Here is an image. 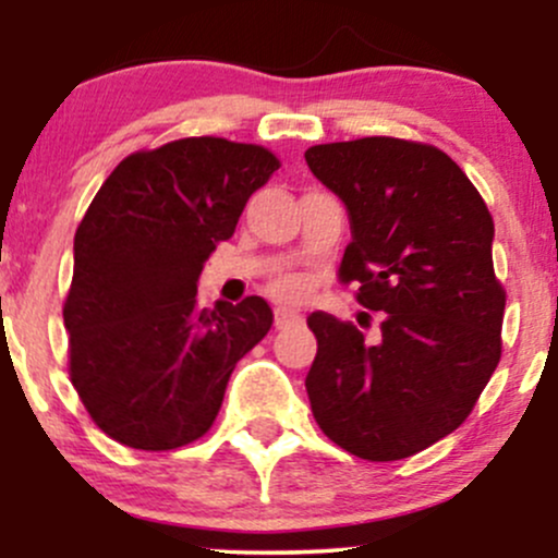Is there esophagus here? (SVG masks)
Returning <instances> with one entry per match:
<instances>
[{
	"label": "esophagus",
	"mask_w": 558,
	"mask_h": 558,
	"mask_svg": "<svg viewBox=\"0 0 558 558\" xmlns=\"http://www.w3.org/2000/svg\"><path fill=\"white\" fill-rule=\"evenodd\" d=\"M301 323V315L299 310H291V306H278L275 310V328H291V325H299Z\"/></svg>",
	"instance_id": "1"
}]
</instances>
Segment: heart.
Returning <instances> with one entry per match:
<instances>
[{"label":"heart","mask_w":558,"mask_h":558,"mask_svg":"<svg viewBox=\"0 0 558 558\" xmlns=\"http://www.w3.org/2000/svg\"><path fill=\"white\" fill-rule=\"evenodd\" d=\"M304 291H306L304 280H299V278H291V280H286V283H280V293L288 299H299Z\"/></svg>","instance_id":"heart-1"}]
</instances>
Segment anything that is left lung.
<instances>
[{
	"instance_id": "1",
	"label": "left lung",
	"mask_w": 558,
	"mask_h": 558,
	"mask_svg": "<svg viewBox=\"0 0 558 558\" xmlns=\"http://www.w3.org/2000/svg\"><path fill=\"white\" fill-rule=\"evenodd\" d=\"M304 159L349 213L341 280L383 312L375 343L325 312L306 317L317 338L312 414L354 457L407 459L470 417L501 360L493 217L435 146L373 136L312 146Z\"/></svg>"
}]
</instances>
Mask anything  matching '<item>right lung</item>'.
<instances>
[{
	"label": "right lung",
	"mask_w": 558,
	"mask_h": 558,
	"mask_svg": "<svg viewBox=\"0 0 558 558\" xmlns=\"http://www.w3.org/2000/svg\"><path fill=\"white\" fill-rule=\"evenodd\" d=\"M278 168L262 146L181 138L125 157L94 196L62 317L70 380L118 444L170 451L202 438L235 362L270 330L262 296L198 310L196 283Z\"/></svg>",
	"instance_id": "right-lung-1"
}]
</instances>
